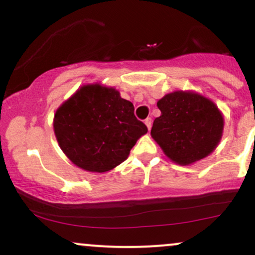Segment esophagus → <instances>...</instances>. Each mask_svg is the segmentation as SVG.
I'll return each mask as SVG.
<instances>
[{
	"label": "esophagus",
	"mask_w": 255,
	"mask_h": 255,
	"mask_svg": "<svg viewBox=\"0 0 255 255\" xmlns=\"http://www.w3.org/2000/svg\"><path fill=\"white\" fill-rule=\"evenodd\" d=\"M145 125H146V127H147V129L150 130L151 127H152V120H151L150 118L146 119V120H145Z\"/></svg>",
	"instance_id": "obj_1"
}]
</instances>
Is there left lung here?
<instances>
[{
    "label": "left lung",
    "instance_id": "1",
    "mask_svg": "<svg viewBox=\"0 0 255 255\" xmlns=\"http://www.w3.org/2000/svg\"><path fill=\"white\" fill-rule=\"evenodd\" d=\"M160 116L151 136L171 162L189 165L215 151L223 135L224 118L211 99L194 91H175L157 102Z\"/></svg>",
    "mask_w": 255,
    "mask_h": 255
}]
</instances>
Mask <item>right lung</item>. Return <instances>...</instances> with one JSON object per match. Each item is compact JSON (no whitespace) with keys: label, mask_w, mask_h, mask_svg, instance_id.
Here are the masks:
<instances>
[{"label":"right lung","mask_w":255,"mask_h":255,"mask_svg":"<svg viewBox=\"0 0 255 255\" xmlns=\"http://www.w3.org/2000/svg\"><path fill=\"white\" fill-rule=\"evenodd\" d=\"M58 145L73 164L105 172L125 162L147 127L134 116V107L114 87L84 85L58 107L54 116Z\"/></svg>","instance_id":"1"}]
</instances>
